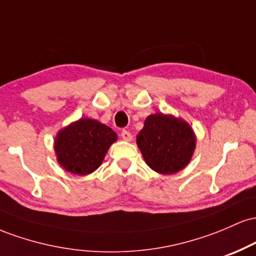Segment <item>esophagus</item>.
<instances>
[{
    "mask_svg": "<svg viewBox=\"0 0 256 256\" xmlns=\"http://www.w3.org/2000/svg\"><path fill=\"white\" fill-rule=\"evenodd\" d=\"M122 138L124 140H126V142H130V140H132V134L130 131H126V130H122Z\"/></svg>",
    "mask_w": 256,
    "mask_h": 256,
    "instance_id": "obj_1",
    "label": "esophagus"
}]
</instances>
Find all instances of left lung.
I'll return each mask as SVG.
<instances>
[{
    "label": "left lung",
    "mask_w": 256,
    "mask_h": 256,
    "mask_svg": "<svg viewBox=\"0 0 256 256\" xmlns=\"http://www.w3.org/2000/svg\"><path fill=\"white\" fill-rule=\"evenodd\" d=\"M136 142L152 171L173 174L182 171L192 160L196 136L185 120L155 113L146 119Z\"/></svg>",
    "instance_id": "8db88e82"
}]
</instances>
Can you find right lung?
Masks as SVG:
<instances>
[{
  "label": "right lung",
  "mask_w": 256,
  "mask_h": 256,
  "mask_svg": "<svg viewBox=\"0 0 256 256\" xmlns=\"http://www.w3.org/2000/svg\"><path fill=\"white\" fill-rule=\"evenodd\" d=\"M116 134L98 120L82 118L58 132L54 140L56 160L66 171L86 176L101 166Z\"/></svg>",
  "instance_id": "right-lung-1"
}]
</instances>
